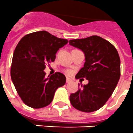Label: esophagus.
Masks as SVG:
<instances>
[{"label":"esophagus","instance_id":"obj_1","mask_svg":"<svg viewBox=\"0 0 133 133\" xmlns=\"http://www.w3.org/2000/svg\"><path fill=\"white\" fill-rule=\"evenodd\" d=\"M71 82V79L70 78H66V83H69V82Z\"/></svg>","mask_w":133,"mask_h":133}]
</instances>
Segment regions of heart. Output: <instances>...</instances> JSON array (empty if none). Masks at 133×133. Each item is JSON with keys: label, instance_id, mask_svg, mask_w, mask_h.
<instances>
[{"label": "heart", "instance_id": "heart-1", "mask_svg": "<svg viewBox=\"0 0 133 133\" xmlns=\"http://www.w3.org/2000/svg\"><path fill=\"white\" fill-rule=\"evenodd\" d=\"M65 72H66V74H67V75L71 74V70H69V69H68V70H66Z\"/></svg>", "mask_w": 133, "mask_h": 133}]
</instances>
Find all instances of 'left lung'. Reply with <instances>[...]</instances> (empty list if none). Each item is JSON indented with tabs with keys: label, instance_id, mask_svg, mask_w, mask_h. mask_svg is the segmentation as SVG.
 I'll return each instance as SVG.
<instances>
[{
	"label": "left lung",
	"instance_id": "obj_1",
	"mask_svg": "<svg viewBox=\"0 0 133 133\" xmlns=\"http://www.w3.org/2000/svg\"><path fill=\"white\" fill-rule=\"evenodd\" d=\"M69 44L82 49L85 54L84 67L75 78L88 80L75 93L70 95L73 107L83 112L101 108L110 98L120 77V59L116 48L98 36L73 39Z\"/></svg>",
	"mask_w": 133,
	"mask_h": 133
}]
</instances>
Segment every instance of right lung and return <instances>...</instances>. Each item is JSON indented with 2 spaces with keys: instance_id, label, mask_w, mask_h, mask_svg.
I'll return each instance as SVG.
<instances>
[{
  "instance_id": "obj_1",
  "label": "right lung",
  "mask_w": 133,
  "mask_h": 133,
  "mask_svg": "<svg viewBox=\"0 0 133 133\" xmlns=\"http://www.w3.org/2000/svg\"><path fill=\"white\" fill-rule=\"evenodd\" d=\"M68 43L47 31L25 35L14 51L11 77L17 94L28 107L43 108L51 103L55 92L66 83V77L57 72L45 77V65L54 62L56 54Z\"/></svg>"
}]
</instances>
